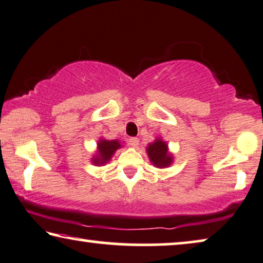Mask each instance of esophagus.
Masks as SVG:
<instances>
[{
    "label": "esophagus",
    "instance_id": "34e87169",
    "mask_svg": "<svg viewBox=\"0 0 263 263\" xmlns=\"http://www.w3.org/2000/svg\"><path fill=\"white\" fill-rule=\"evenodd\" d=\"M128 144H130L131 146H133V147H137L139 145V139L138 138H135V137H133V138L128 139Z\"/></svg>",
    "mask_w": 263,
    "mask_h": 263
}]
</instances>
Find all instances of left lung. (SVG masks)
<instances>
[{"label": "left lung", "mask_w": 263, "mask_h": 263, "mask_svg": "<svg viewBox=\"0 0 263 263\" xmlns=\"http://www.w3.org/2000/svg\"><path fill=\"white\" fill-rule=\"evenodd\" d=\"M147 156L156 167L165 168L173 162V156L168 152V146L161 138H157L148 144L146 148Z\"/></svg>", "instance_id": "1"}]
</instances>
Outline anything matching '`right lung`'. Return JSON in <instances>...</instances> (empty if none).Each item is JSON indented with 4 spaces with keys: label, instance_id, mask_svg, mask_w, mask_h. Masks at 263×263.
Segmentation results:
<instances>
[{
    "label": "right lung",
    "instance_id": "obj_1",
    "mask_svg": "<svg viewBox=\"0 0 263 263\" xmlns=\"http://www.w3.org/2000/svg\"><path fill=\"white\" fill-rule=\"evenodd\" d=\"M120 147H122V145H120L119 140L117 139H114V140H106L103 138L99 139L97 144V154L93 156L91 162H92L93 165L103 166L104 164H106L107 161L111 160L114 153Z\"/></svg>",
    "mask_w": 263,
    "mask_h": 263
}]
</instances>
